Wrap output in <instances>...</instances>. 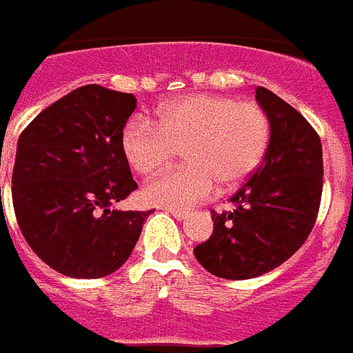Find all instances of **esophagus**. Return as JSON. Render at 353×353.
<instances>
[{"label": "esophagus", "mask_w": 353, "mask_h": 353, "mask_svg": "<svg viewBox=\"0 0 353 353\" xmlns=\"http://www.w3.org/2000/svg\"><path fill=\"white\" fill-rule=\"evenodd\" d=\"M167 212H171L176 221H184V219H188V211H184V209H167Z\"/></svg>", "instance_id": "esophagus-1"}]
</instances>
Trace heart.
<instances>
[{
  "mask_svg": "<svg viewBox=\"0 0 353 353\" xmlns=\"http://www.w3.org/2000/svg\"><path fill=\"white\" fill-rule=\"evenodd\" d=\"M270 144V117L254 102L222 94H190L163 104L154 125L131 119L121 150L134 172L156 176L182 150L184 169L169 172L142 190L152 205L188 209L212 196L216 184L234 188L261 165Z\"/></svg>",
  "mask_w": 353,
  "mask_h": 353,
  "instance_id": "1",
  "label": "heart"
}]
</instances>
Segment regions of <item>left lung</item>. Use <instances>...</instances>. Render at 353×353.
Returning a JSON list of instances; mask_svg holds the SVG:
<instances>
[{
	"mask_svg": "<svg viewBox=\"0 0 353 353\" xmlns=\"http://www.w3.org/2000/svg\"><path fill=\"white\" fill-rule=\"evenodd\" d=\"M256 102L270 117L261 167L230 197L234 211L212 212V236L194 249L212 276L251 279L281 266L316 224L323 190V152L314 127L266 87Z\"/></svg>",
	"mask_w": 353,
	"mask_h": 353,
	"instance_id": "1",
	"label": "left lung"
}]
</instances>
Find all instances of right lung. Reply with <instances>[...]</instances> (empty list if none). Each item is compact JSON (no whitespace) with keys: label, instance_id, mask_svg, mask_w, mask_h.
<instances>
[{"label":"right lung","instance_id":"right-lung-1","mask_svg":"<svg viewBox=\"0 0 353 353\" xmlns=\"http://www.w3.org/2000/svg\"><path fill=\"white\" fill-rule=\"evenodd\" d=\"M137 99L101 85L77 87L22 131L12 205L24 239L59 274L77 279L121 268L152 211L114 205L137 190L121 132Z\"/></svg>","mask_w":353,"mask_h":353}]
</instances>
